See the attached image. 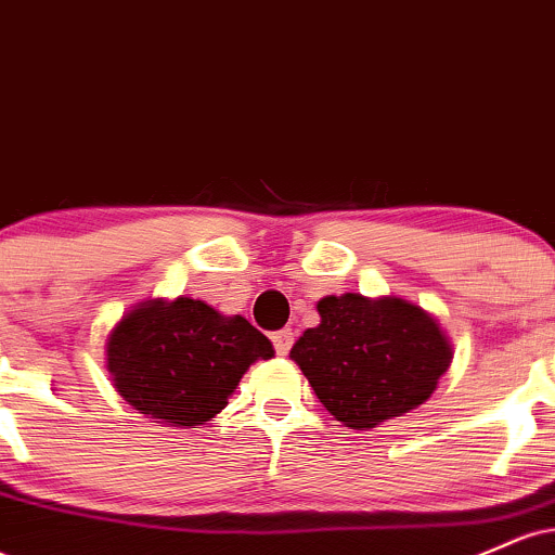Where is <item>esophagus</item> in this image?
<instances>
[{
  "label": "esophagus",
  "instance_id": "obj_1",
  "mask_svg": "<svg viewBox=\"0 0 555 555\" xmlns=\"http://www.w3.org/2000/svg\"><path fill=\"white\" fill-rule=\"evenodd\" d=\"M271 341H273V349H276V354H286L292 349V341H295V334H292V328L273 331Z\"/></svg>",
  "mask_w": 555,
  "mask_h": 555
}]
</instances>
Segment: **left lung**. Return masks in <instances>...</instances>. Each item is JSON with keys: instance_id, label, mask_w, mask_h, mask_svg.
Instances as JSON below:
<instances>
[{"instance_id": "8db88e82", "label": "left lung", "mask_w": 555, "mask_h": 555, "mask_svg": "<svg viewBox=\"0 0 555 555\" xmlns=\"http://www.w3.org/2000/svg\"><path fill=\"white\" fill-rule=\"evenodd\" d=\"M321 323L289 358L321 404L347 428H375L415 410L449 371L451 347L436 318L399 297H323Z\"/></svg>"}]
</instances>
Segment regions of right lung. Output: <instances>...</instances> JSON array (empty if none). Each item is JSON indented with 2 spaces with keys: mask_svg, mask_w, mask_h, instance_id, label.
Segmentation results:
<instances>
[{
  "mask_svg": "<svg viewBox=\"0 0 555 555\" xmlns=\"http://www.w3.org/2000/svg\"><path fill=\"white\" fill-rule=\"evenodd\" d=\"M271 358V341L245 318L190 297L149 299L106 341V367L125 401L180 428L219 415L247 367Z\"/></svg>",
  "mask_w": 555,
  "mask_h": 555,
  "instance_id": "1",
  "label": "right lung"
}]
</instances>
